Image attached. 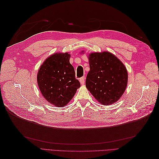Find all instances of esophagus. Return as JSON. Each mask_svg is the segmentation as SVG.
Masks as SVG:
<instances>
[{"instance_id": "esophagus-1", "label": "esophagus", "mask_w": 159, "mask_h": 159, "mask_svg": "<svg viewBox=\"0 0 159 159\" xmlns=\"http://www.w3.org/2000/svg\"><path fill=\"white\" fill-rule=\"evenodd\" d=\"M80 84H81V85H84V83H85V78H84V77H82V78H81L80 79Z\"/></svg>"}]
</instances>
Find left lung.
<instances>
[{"mask_svg": "<svg viewBox=\"0 0 159 159\" xmlns=\"http://www.w3.org/2000/svg\"><path fill=\"white\" fill-rule=\"evenodd\" d=\"M89 64L86 88L100 103L108 105L116 102L127 88L128 74L125 66L108 52L91 53Z\"/></svg>", "mask_w": 159, "mask_h": 159, "instance_id": "left-lung-1", "label": "left lung"}]
</instances>
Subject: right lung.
I'll return each mask as SVG.
<instances>
[{
	"label": "right lung",
	"instance_id": "obj_1",
	"mask_svg": "<svg viewBox=\"0 0 159 159\" xmlns=\"http://www.w3.org/2000/svg\"><path fill=\"white\" fill-rule=\"evenodd\" d=\"M70 58L68 53H56L48 57L38 72L40 92L48 102L58 107L68 104L81 85Z\"/></svg>",
	"mask_w": 159,
	"mask_h": 159
}]
</instances>
